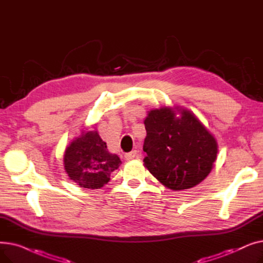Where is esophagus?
Segmentation results:
<instances>
[{"instance_id":"34e87169","label":"esophagus","mask_w":263,"mask_h":263,"mask_svg":"<svg viewBox=\"0 0 263 263\" xmlns=\"http://www.w3.org/2000/svg\"><path fill=\"white\" fill-rule=\"evenodd\" d=\"M136 155H137V151L136 150H132L131 153H128V154L124 155V159H126V160H131V159L135 158Z\"/></svg>"}]
</instances>
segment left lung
<instances>
[{"instance_id":"left-lung-1","label":"left lung","mask_w":263,"mask_h":263,"mask_svg":"<svg viewBox=\"0 0 263 263\" xmlns=\"http://www.w3.org/2000/svg\"><path fill=\"white\" fill-rule=\"evenodd\" d=\"M144 123V165L163 185L173 191L186 190L210 174L217 142L191 110L179 106L151 109Z\"/></svg>"}]
</instances>
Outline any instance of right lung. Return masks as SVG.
<instances>
[{
    "label": "right lung",
    "instance_id": "add662e5",
    "mask_svg": "<svg viewBox=\"0 0 263 263\" xmlns=\"http://www.w3.org/2000/svg\"><path fill=\"white\" fill-rule=\"evenodd\" d=\"M121 164L117 155L108 153L98 131H82L69 144L64 155V167L69 178L81 187L100 189Z\"/></svg>",
    "mask_w": 263,
    "mask_h": 263
}]
</instances>
